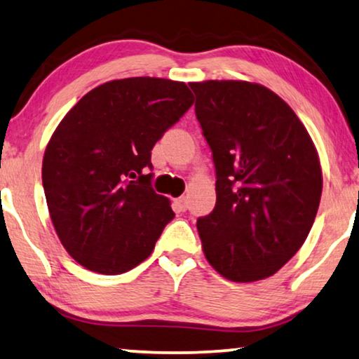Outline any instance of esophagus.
Returning <instances> with one entry per match:
<instances>
[{"label": "esophagus", "instance_id": "1", "mask_svg": "<svg viewBox=\"0 0 359 359\" xmlns=\"http://www.w3.org/2000/svg\"><path fill=\"white\" fill-rule=\"evenodd\" d=\"M173 208L176 212H184L186 209H188V201H186L184 196H181V198H176L173 201Z\"/></svg>", "mask_w": 359, "mask_h": 359}]
</instances>
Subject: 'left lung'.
<instances>
[{
  "instance_id": "left-lung-1",
  "label": "left lung",
  "mask_w": 359,
  "mask_h": 359,
  "mask_svg": "<svg viewBox=\"0 0 359 359\" xmlns=\"http://www.w3.org/2000/svg\"><path fill=\"white\" fill-rule=\"evenodd\" d=\"M212 150L215 208L198 220L205 258L233 283L279 271L306 242L322 196L317 149L296 112L258 83H189Z\"/></svg>"
}]
</instances>
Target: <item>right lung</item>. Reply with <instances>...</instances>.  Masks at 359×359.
<instances>
[{
  "instance_id": "right-lung-1",
  "label": "right lung",
  "mask_w": 359,
  "mask_h": 359,
  "mask_svg": "<svg viewBox=\"0 0 359 359\" xmlns=\"http://www.w3.org/2000/svg\"><path fill=\"white\" fill-rule=\"evenodd\" d=\"M183 81L134 76L86 93L46 147L42 183L68 255L101 274H121L154 252L175 217L150 186L151 149L193 106Z\"/></svg>"
}]
</instances>
